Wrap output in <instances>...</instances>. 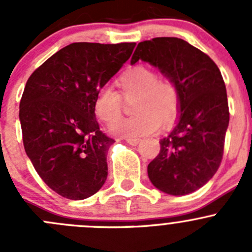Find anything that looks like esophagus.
Here are the masks:
<instances>
[{
    "instance_id": "34e87169",
    "label": "esophagus",
    "mask_w": 252,
    "mask_h": 252,
    "mask_svg": "<svg viewBox=\"0 0 252 252\" xmlns=\"http://www.w3.org/2000/svg\"><path fill=\"white\" fill-rule=\"evenodd\" d=\"M126 141L128 142L129 145H131V146H136V145L140 142V139H134V138H128L126 139Z\"/></svg>"
}]
</instances>
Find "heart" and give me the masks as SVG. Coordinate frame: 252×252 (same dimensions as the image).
Instances as JSON below:
<instances>
[{
	"label": "heart",
	"instance_id": "1",
	"mask_svg": "<svg viewBox=\"0 0 252 252\" xmlns=\"http://www.w3.org/2000/svg\"><path fill=\"white\" fill-rule=\"evenodd\" d=\"M124 98L135 97L131 118L118 121L122 116V100L117 91L103 86L96 93L94 111L96 117L111 126V133L123 138L154 134L163 126L173 123L180 107L178 88L169 79L157 78V73L146 65H135L124 72L117 81Z\"/></svg>",
	"mask_w": 252,
	"mask_h": 252
}]
</instances>
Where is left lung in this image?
<instances>
[{
    "mask_svg": "<svg viewBox=\"0 0 252 252\" xmlns=\"http://www.w3.org/2000/svg\"><path fill=\"white\" fill-rule=\"evenodd\" d=\"M139 61L158 68L180 96L178 121L147 166L150 180L174 196L191 194L217 172L229 124L227 90L216 63L178 37H155L138 45L130 64Z\"/></svg>",
    "mask_w": 252,
    "mask_h": 252,
    "instance_id": "left-lung-1",
    "label": "left lung"
}]
</instances>
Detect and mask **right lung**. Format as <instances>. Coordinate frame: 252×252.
Here are the masks:
<instances>
[{
	"label": "right lung",
	"mask_w": 252,
	"mask_h": 252,
	"mask_svg": "<svg viewBox=\"0 0 252 252\" xmlns=\"http://www.w3.org/2000/svg\"><path fill=\"white\" fill-rule=\"evenodd\" d=\"M134 47L135 42H74L28 79L19 105L23 144L37 174L61 196L84 200L107 179L114 140L100 130L94 101Z\"/></svg>",
	"instance_id": "1"
}]
</instances>
